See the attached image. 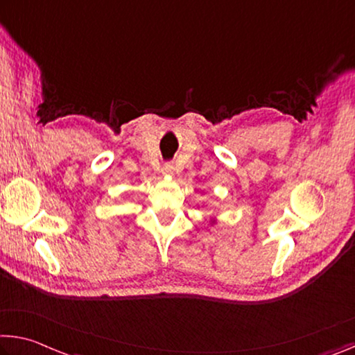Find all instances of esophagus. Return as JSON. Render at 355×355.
I'll list each match as a JSON object with an SVG mask.
<instances>
[{"label":"esophagus","instance_id":"esophagus-1","mask_svg":"<svg viewBox=\"0 0 355 355\" xmlns=\"http://www.w3.org/2000/svg\"><path fill=\"white\" fill-rule=\"evenodd\" d=\"M172 173H173V166L164 164V167H162V175H172Z\"/></svg>","mask_w":355,"mask_h":355}]
</instances>
